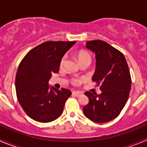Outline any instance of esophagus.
<instances>
[{
	"label": "esophagus",
	"mask_w": 147,
	"mask_h": 147,
	"mask_svg": "<svg viewBox=\"0 0 147 147\" xmlns=\"http://www.w3.org/2000/svg\"><path fill=\"white\" fill-rule=\"evenodd\" d=\"M72 94H73V95H75V96H78V97H79V96L82 95V93L79 92L74 91V92H72Z\"/></svg>",
	"instance_id": "34e87169"
}]
</instances>
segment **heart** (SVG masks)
Returning <instances> with one entry per match:
<instances>
[{
	"label": "heart",
	"instance_id": "heart-1",
	"mask_svg": "<svg viewBox=\"0 0 147 147\" xmlns=\"http://www.w3.org/2000/svg\"><path fill=\"white\" fill-rule=\"evenodd\" d=\"M77 57H78V60H79L80 63H84V62H91L92 57L90 55V53L87 51L84 50H81L80 51L78 52L77 53ZM65 60H66V56H63L62 57L61 60H60V67L63 66L64 65ZM84 80V79L83 78H73L71 80V83H72L73 85L75 86H78L82 83L83 81Z\"/></svg>",
	"mask_w": 147,
	"mask_h": 147
}]
</instances>
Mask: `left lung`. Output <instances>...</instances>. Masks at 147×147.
Instances as JSON below:
<instances>
[{
  "instance_id": "left-lung-1",
  "label": "left lung",
  "mask_w": 147,
  "mask_h": 147,
  "mask_svg": "<svg viewBox=\"0 0 147 147\" xmlns=\"http://www.w3.org/2000/svg\"><path fill=\"white\" fill-rule=\"evenodd\" d=\"M86 47L95 53L92 81L100 85L102 92L84 93L89 103L83 107V112L94 122H107L119 116L128 100L131 84L129 69L123 53L107 42L88 41Z\"/></svg>"
}]
</instances>
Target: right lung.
Instances as JSON below:
<instances>
[{"label": "right lung", "mask_w": 147, "mask_h": 147, "mask_svg": "<svg viewBox=\"0 0 147 147\" xmlns=\"http://www.w3.org/2000/svg\"><path fill=\"white\" fill-rule=\"evenodd\" d=\"M75 41H47L29 51L16 76L18 100L23 110L39 122H50L62 115L72 92L68 89L49 88L52 74L59 71L60 60Z\"/></svg>", "instance_id": "obj_1"}]
</instances>
